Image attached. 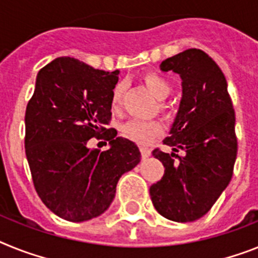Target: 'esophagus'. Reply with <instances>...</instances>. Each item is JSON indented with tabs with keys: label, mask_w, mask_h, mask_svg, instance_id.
I'll return each instance as SVG.
<instances>
[{
	"label": "esophagus",
	"mask_w": 258,
	"mask_h": 258,
	"mask_svg": "<svg viewBox=\"0 0 258 258\" xmlns=\"http://www.w3.org/2000/svg\"><path fill=\"white\" fill-rule=\"evenodd\" d=\"M140 153H142L143 159H146V157L151 155V149L147 148V147H140Z\"/></svg>",
	"instance_id": "34e87169"
}]
</instances>
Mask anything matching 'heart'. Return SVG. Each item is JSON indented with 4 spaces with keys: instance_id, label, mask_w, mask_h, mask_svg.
<instances>
[{
    "instance_id": "b5f03b06",
    "label": "heart",
    "mask_w": 258,
    "mask_h": 258,
    "mask_svg": "<svg viewBox=\"0 0 258 258\" xmlns=\"http://www.w3.org/2000/svg\"><path fill=\"white\" fill-rule=\"evenodd\" d=\"M143 80L146 82L147 88L156 96V98L165 99L172 92V85L170 82L164 77L155 72H148L143 76ZM123 92H124V84L118 82L114 85L111 90V97H110V103L114 110L119 109L122 103ZM161 109H165V105L161 102ZM122 133L125 138L130 140L138 143L140 146H148L156 138L162 135L164 127L157 120H139V119H133L123 124Z\"/></svg>"
}]
</instances>
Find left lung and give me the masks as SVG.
Masks as SVG:
<instances>
[{"label":"left lung","mask_w":258,"mask_h":258,"mask_svg":"<svg viewBox=\"0 0 258 258\" xmlns=\"http://www.w3.org/2000/svg\"><path fill=\"white\" fill-rule=\"evenodd\" d=\"M160 68L182 79L178 114L162 143L185 155L153 149L165 170L149 194L164 218L192 222L213 207L232 178L237 155L235 110L222 69L202 49H185L164 60Z\"/></svg>","instance_id":"left-lung-1"}]
</instances>
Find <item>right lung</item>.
<instances>
[{
  "instance_id": "1",
  "label": "right lung",
  "mask_w": 258,
  "mask_h": 258,
  "mask_svg": "<svg viewBox=\"0 0 258 258\" xmlns=\"http://www.w3.org/2000/svg\"><path fill=\"white\" fill-rule=\"evenodd\" d=\"M118 75L59 57L39 71L26 107L25 149L34 187L52 213L69 222L105 213L120 176L140 161L135 143L107 128ZM92 137L112 148L88 149Z\"/></svg>"
}]
</instances>
